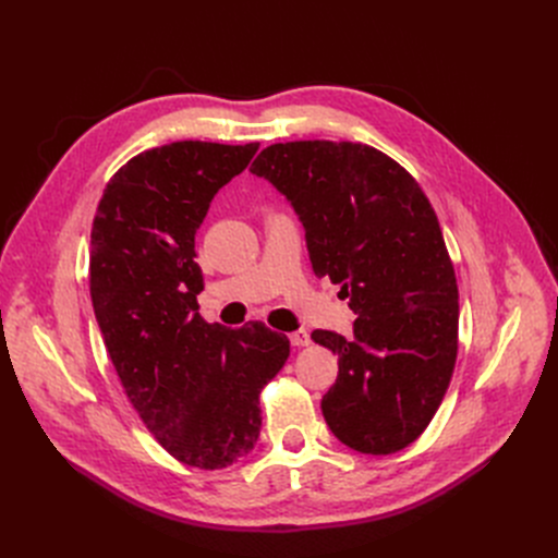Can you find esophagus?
Here are the masks:
<instances>
[{
	"label": "esophagus",
	"instance_id": "esophagus-1",
	"mask_svg": "<svg viewBox=\"0 0 558 558\" xmlns=\"http://www.w3.org/2000/svg\"><path fill=\"white\" fill-rule=\"evenodd\" d=\"M288 338H290V342H293V348H306V344L311 342V336H308L306 329H298V331L290 333Z\"/></svg>",
	"mask_w": 558,
	"mask_h": 558
}]
</instances>
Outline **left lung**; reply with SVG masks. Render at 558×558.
I'll use <instances>...</instances> for the list:
<instances>
[{"mask_svg":"<svg viewBox=\"0 0 558 558\" xmlns=\"http://www.w3.org/2000/svg\"><path fill=\"white\" fill-rule=\"evenodd\" d=\"M295 208L315 277L340 283L356 313L323 397L333 436L361 454H395L436 415L459 350V288L434 208L390 156L361 143L265 147L250 168Z\"/></svg>","mask_w":558,"mask_h":558,"instance_id":"8db88e82","label":"left lung"}]
</instances>
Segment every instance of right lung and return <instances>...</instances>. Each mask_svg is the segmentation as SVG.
<instances>
[{
	"label": "right lung",
	"instance_id": "obj_1",
	"mask_svg": "<svg viewBox=\"0 0 558 558\" xmlns=\"http://www.w3.org/2000/svg\"><path fill=\"white\" fill-rule=\"evenodd\" d=\"M258 143L179 141L131 158L106 183L90 231V298L129 402L168 452L220 470L250 454L258 395L290 342L260 323L208 325L195 233Z\"/></svg>",
	"mask_w": 558,
	"mask_h": 558
}]
</instances>
